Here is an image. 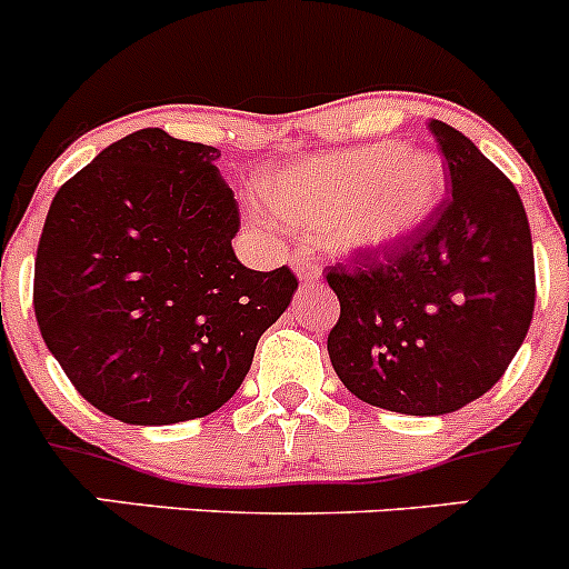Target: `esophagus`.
I'll return each mask as SVG.
<instances>
[{
  "mask_svg": "<svg viewBox=\"0 0 569 569\" xmlns=\"http://www.w3.org/2000/svg\"><path fill=\"white\" fill-rule=\"evenodd\" d=\"M291 263H295V269H297V274H300V280H317L319 278V263L313 261L311 252L297 250L295 256H291Z\"/></svg>",
  "mask_w": 569,
  "mask_h": 569,
  "instance_id": "obj_1",
  "label": "esophagus"
}]
</instances>
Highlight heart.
I'll list each match as a JSON object with an SVG mask.
<instances>
[{
  "mask_svg": "<svg viewBox=\"0 0 569 569\" xmlns=\"http://www.w3.org/2000/svg\"><path fill=\"white\" fill-rule=\"evenodd\" d=\"M443 189L438 153L386 142L291 164L269 178L261 194L283 220L325 217L343 248H382L416 231L438 209Z\"/></svg>",
  "mask_w": 569,
  "mask_h": 569,
  "instance_id": "1",
  "label": "heart"
}]
</instances>
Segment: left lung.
I'll list each match as a JSON object with an SVG mask.
<instances>
[{"label":"left lung","instance_id":"obj_1","mask_svg":"<svg viewBox=\"0 0 569 569\" xmlns=\"http://www.w3.org/2000/svg\"><path fill=\"white\" fill-rule=\"evenodd\" d=\"M451 194L412 233L327 267L341 302L327 336L338 380L366 405L443 416L503 377L533 317L523 200L462 131L429 120Z\"/></svg>","mask_w":569,"mask_h":569}]
</instances>
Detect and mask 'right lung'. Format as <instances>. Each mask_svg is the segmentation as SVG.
<instances>
[{"label":"right lung","mask_w":569,"mask_h":569,"mask_svg":"<svg viewBox=\"0 0 569 569\" xmlns=\"http://www.w3.org/2000/svg\"><path fill=\"white\" fill-rule=\"evenodd\" d=\"M220 151L140 129L57 189L36 256L32 306L79 393L140 427L220 410L297 274L256 272L231 248L239 206Z\"/></svg>","instance_id":"obj_1"}]
</instances>
